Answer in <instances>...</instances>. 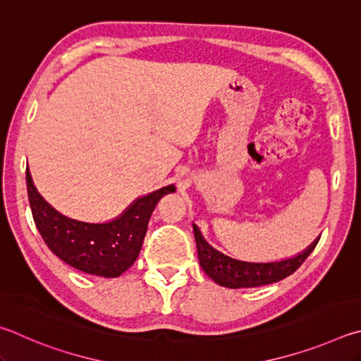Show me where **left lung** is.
<instances>
[{
	"mask_svg": "<svg viewBox=\"0 0 361 361\" xmlns=\"http://www.w3.org/2000/svg\"><path fill=\"white\" fill-rule=\"evenodd\" d=\"M193 231L201 268L204 269V273L214 282L228 288L260 287L267 286V283L282 281L283 277L293 274L305 263V260L311 255V252L315 249V245H317L320 239L317 238V241H314L305 252H301V254L293 258L271 263H252L236 260V258H231L222 254V252H219L217 249H214L203 238L200 228L195 224Z\"/></svg>",
	"mask_w": 361,
	"mask_h": 361,
	"instance_id": "8db88e82",
	"label": "left lung"
}]
</instances>
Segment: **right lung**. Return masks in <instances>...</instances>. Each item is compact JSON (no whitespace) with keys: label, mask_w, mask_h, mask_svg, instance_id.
Returning a JSON list of instances; mask_svg holds the SVG:
<instances>
[{"label":"right lung","mask_w":361,"mask_h":361,"mask_svg":"<svg viewBox=\"0 0 361 361\" xmlns=\"http://www.w3.org/2000/svg\"><path fill=\"white\" fill-rule=\"evenodd\" d=\"M27 190L36 228L60 260L82 273L118 277L136 262L157 203L176 187H163L137 198L122 216L106 224L80 222L54 209L36 190L28 168Z\"/></svg>","instance_id":"1"}]
</instances>
